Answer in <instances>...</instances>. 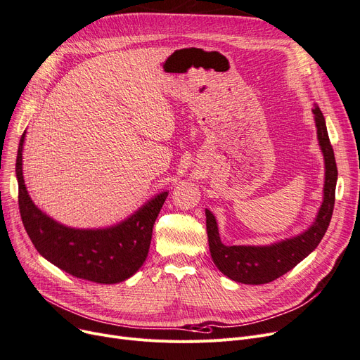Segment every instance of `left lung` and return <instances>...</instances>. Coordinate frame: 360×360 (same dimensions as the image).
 Wrapping results in <instances>:
<instances>
[{"label":"left lung","instance_id":"1","mask_svg":"<svg viewBox=\"0 0 360 360\" xmlns=\"http://www.w3.org/2000/svg\"><path fill=\"white\" fill-rule=\"evenodd\" d=\"M314 122L318 128L319 146L325 160V184H323V202L313 224L294 238L285 239L264 247L251 245H232L226 247L220 239L219 227L215 217L210 210L207 215V233L210 252L217 269L235 282L247 285L269 283L294 269L301 260L319 245L326 229L333 217L335 204V186H337V164L334 149L330 146L323 113L319 106H314Z\"/></svg>","mask_w":360,"mask_h":360}]
</instances>
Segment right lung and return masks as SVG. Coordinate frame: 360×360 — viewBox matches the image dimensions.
Here are the masks:
<instances>
[{"label": "right lung", "instance_id": "1", "mask_svg": "<svg viewBox=\"0 0 360 360\" xmlns=\"http://www.w3.org/2000/svg\"><path fill=\"white\" fill-rule=\"evenodd\" d=\"M22 134L16 177L19 184V210L27 236L37 251L69 275L97 283H118L145 263L155 220L168 192H161L139 208L127 220L106 229H72L50 219L35 207L26 191L22 172Z\"/></svg>", "mask_w": 360, "mask_h": 360}]
</instances>
